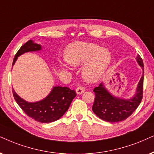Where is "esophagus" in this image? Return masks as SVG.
<instances>
[{"mask_svg": "<svg viewBox=\"0 0 154 154\" xmlns=\"http://www.w3.org/2000/svg\"><path fill=\"white\" fill-rule=\"evenodd\" d=\"M85 88L83 86H79L76 89V92H77V94H81L82 93L85 92Z\"/></svg>", "mask_w": 154, "mask_h": 154, "instance_id": "1", "label": "esophagus"}]
</instances>
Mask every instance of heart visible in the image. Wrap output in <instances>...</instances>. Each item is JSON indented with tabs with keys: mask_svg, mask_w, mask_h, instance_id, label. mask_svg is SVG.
I'll return each instance as SVG.
<instances>
[{
	"mask_svg": "<svg viewBox=\"0 0 154 154\" xmlns=\"http://www.w3.org/2000/svg\"><path fill=\"white\" fill-rule=\"evenodd\" d=\"M65 59L71 65L79 67L85 64L82 75L85 80L94 82L104 75L112 61V54L106 48L96 44L75 42L67 47Z\"/></svg>",
	"mask_w": 154,
	"mask_h": 154,
	"instance_id": "heart-1",
	"label": "heart"
}]
</instances>
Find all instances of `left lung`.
Listing matches in <instances>:
<instances>
[{
  "mask_svg": "<svg viewBox=\"0 0 154 154\" xmlns=\"http://www.w3.org/2000/svg\"><path fill=\"white\" fill-rule=\"evenodd\" d=\"M137 61L143 72V60L139 55ZM143 75L138 83L137 91L134 96L129 100L114 97L105 88L104 84L101 83L95 87V100L92 111L101 119L108 122H118L125 120L137 109L143 98Z\"/></svg>",
  "mask_w": 154,
  "mask_h": 154,
  "instance_id": "8db88e82",
  "label": "left lung"
}]
</instances>
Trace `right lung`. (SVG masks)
Returning a JSON list of instances; mask_svg holds the SVG:
<instances>
[{
    "label": "right lung",
    "mask_w": 154,
    "mask_h": 154,
    "mask_svg": "<svg viewBox=\"0 0 154 154\" xmlns=\"http://www.w3.org/2000/svg\"><path fill=\"white\" fill-rule=\"evenodd\" d=\"M41 49L40 45L35 43L32 40H29L17 52L13 59V66L21 54L28 52L39 51ZM13 94L17 104L23 112L28 116L41 123H50L61 118L77 95L75 90L60 86L54 87L44 100L36 102H28L23 100L14 89H13Z\"/></svg>",
    "instance_id": "1"
}]
</instances>
